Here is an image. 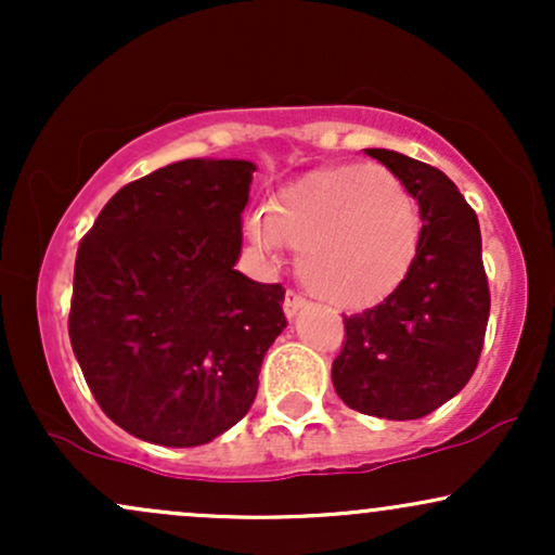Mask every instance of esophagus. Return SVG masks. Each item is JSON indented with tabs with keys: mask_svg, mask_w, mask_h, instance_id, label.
<instances>
[{
	"mask_svg": "<svg viewBox=\"0 0 555 555\" xmlns=\"http://www.w3.org/2000/svg\"><path fill=\"white\" fill-rule=\"evenodd\" d=\"M302 308H308V299H305L302 295H297L295 289H286V297H284V313H286V318H295Z\"/></svg>",
	"mask_w": 555,
	"mask_h": 555,
	"instance_id": "esophagus-1",
	"label": "esophagus"
}]
</instances>
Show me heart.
<instances>
[{
    "label": "heart",
    "mask_w": 555,
    "mask_h": 555,
    "mask_svg": "<svg viewBox=\"0 0 555 555\" xmlns=\"http://www.w3.org/2000/svg\"><path fill=\"white\" fill-rule=\"evenodd\" d=\"M423 216L415 195L378 164H331L279 190L250 219L260 250L297 247V273L323 302L375 308L415 263Z\"/></svg>",
    "instance_id": "heart-1"
}]
</instances>
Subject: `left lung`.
I'll return each instance as SVG.
<instances>
[{"mask_svg": "<svg viewBox=\"0 0 555 555\" xmlns=\"http://www.w3.org/2000/svg\"><path fill=\"white\" fill-rule=\"evenodd\" d=\"M415 195L423 234L415 263L391 297L344 318L331 380L362 415L417 420L467 386L490 313L477 214L441 169L386 149H365Z\"/></svg>", "mask_w": 555, "mask_h": 555, "instance_id": "left-lung-1", "label": "left lung"}]
</instances>
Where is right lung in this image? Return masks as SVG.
I'll return each mask as SVG.
<instances>
[{"instance_id": "1", "label": "right lung", "mask_w": 555, "mask_h": 555, "mask_svg": "<svg viewBox=\"0 0 555 555\" xmlns=\"http://www.w3.org/2000/svg\"><path fill=\"white\" fill-rule=\"evenodd\" d=\"M250 162L188 158L125 184L80 240L69 341L119 428L201 446L250 410L282 334V284L234 271Z\"/></svg>"}]
</instances>
